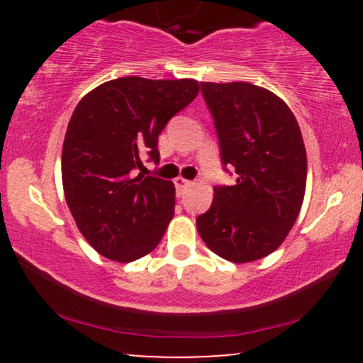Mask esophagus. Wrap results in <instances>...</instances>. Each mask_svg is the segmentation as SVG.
<instances>
[{
  "label": "esophagus",
  "mask_w": 363,
  "mask_h": 363,
  "mask_svg": "<svg viewBox=\"0 0 363 363\" xmlns=\"http://www.w3.org/2000/svg\"><path fill=\"white\" fill-rule=\"evenodd\" d=\"M174 184H176L177 194L182 196L186 193L187 186H191V181H187V179H184V177H176V179H174Z\"/></svg>",
  "instance_id": "esophagus-1"
}]
</instances>
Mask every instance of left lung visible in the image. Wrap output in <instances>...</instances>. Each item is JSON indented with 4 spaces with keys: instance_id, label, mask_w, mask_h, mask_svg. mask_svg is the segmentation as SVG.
Masks as SVG:
<instances>
[{
    "instance_id": "left-lung-1",
    "label": "left lung",
    "mask_w": 363,
    "mask_h": 363,
    "mask_svg": "<svg viewBox=\"0 0 363 363\" xmlns=\"http://www.w3.org/2000/svg\"><path fill=\"white\" fill-rule=\"evenodd\" d=\"M215 119L223 167L234 186L215 187L206 213L196 218L210 251L251 262L280 247L301 213L307 155L294 112L273 91L247 82L201 83Z\"/></svg>"
}]
</instances>
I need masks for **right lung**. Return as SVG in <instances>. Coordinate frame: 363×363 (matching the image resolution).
I'll return each instance as SVG.
<instances>
[{
  "label": "right lung",
  "mask_w": 363,
  "mask_h": 363,
  "mask_svg": "<svg viewBox=\"0 0 363 363\" xmlns=\"http://www.w3.org/2000/svg\"><path fill=\"white\" fill-rule=\"evenodd\" d=\"M198 91L191 78L124 77L78 102L62 143V189L82 235L107 259H140L167 230L176 187L133 170L145 155L158 162V135Z\"/></svg>",
  "instance_id": "obj_1"
}]
</instances>
